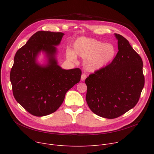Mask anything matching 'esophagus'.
<instances>
[{
  "mask_svg": "<svg viewBox=\"0 0 154 154\" xmlns=\"http://www.w3.org/2000/svg\"><path fill=\"white\" fill-rule=\"evenodd\" d=\"M86 77H87V75H86L85 74H82V75H81V79H81L82 81H84V80H85Z\"/></svg>",
  "mask_w": 154,
  "mask_h": 154,
  "instance_id": "1",
  "label": "esophagus"
}]
</instances>
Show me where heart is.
Here are the masks:
<instances>
[{"instance_id":"1","label":"heart","mask_w":154,"mask_h":154,"mask_svg":"<svg viewBox=\"0 0 154 154\" xmlns=\"http://www.w3.org/2000/svg\"><path fill=\"white\" fill-rule=\"evenodd\" d=\"M74 51H66L67 58L75 62L77 55L84 59V67L88 72H95L106 67L116 54V48L112 44L103 42L92 38L80 37L73 44Z\"/></svg>"}]
</instances>
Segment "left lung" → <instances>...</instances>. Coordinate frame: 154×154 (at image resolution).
Listing matches in <instances>:
<instances>
[{
    "mask_svg": "<svg viewBox=\"0 0 154 154\" xmlns=\"http://www.w3.org/2000/svg\"><path fill=\"white\" fill-rule=\"evenodd\" d=\"M118 52L110 64L85 79L86 101L90 109L100 117L115 119L134 108L144 86L143 62L121 35Z\"/></svg>",
    "mask_w": 154,
    "mask_h": 154,
    "instance_id": "8db88e82",
    "label": "left lung"
}]
</instances>
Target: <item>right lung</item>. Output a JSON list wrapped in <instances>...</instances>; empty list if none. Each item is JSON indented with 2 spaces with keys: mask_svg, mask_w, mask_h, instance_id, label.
<instances>
[{
  "mask_svg": "<svg viewBox=\"0 0 154 154\" xmlns=\"http://www.w3.org/2000/svg\"><path fill=\"white\" fill-rule=\"evenodd\" d=\"M64 34L38 31L16 52L10 80L15 100L32 115L42 117L55 112L67 92L79 82V69L66 70L58 65V46ZM43 53L46 63L37 60Z\"/></svg>",
  "mask_w": 154,
  "mask_h": 154,
  "instance_id": "right-lung-1",
  "label": "right lung"
}]
</instances>
